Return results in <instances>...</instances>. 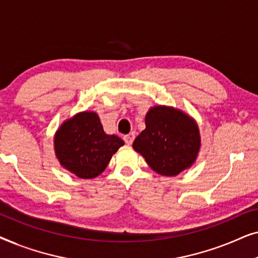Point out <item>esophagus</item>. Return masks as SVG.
<instances>
[{
  "label": "esophagus",
  "instance_id": "1",
  "mask_svg": "<svg viewBox=\"0 0 258 258\" xmlns=\"http://www.w3.org/2000/svg\"><path fill=\"white\" fill-rule=\"evenodd\" d=\"M123 140H124V142L126 144H132L134 142V140H135V133H130L128 135L123 136Z\"/></svg>",
  "mask_w": 258,
  "mask_h": 258
}]
</instances>
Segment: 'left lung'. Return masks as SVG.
<instances>
[{
    "instance_id": "left-lung-1",
    "label": "left lung",
    "mask_w": 258,
    "mask_h": 258,
    "mask_svg": "<svg viewBox=\"0 0 258 258\" xmlns=\"http://www.w3.org/2000/svg\"><path fill=\"white\" fill-rule=\"evenodd\" d=\"M200 146L196 122L181 110L162 105L148 111L146 129L133 143L149 167L163 176H176L191 167Z\"/></svg>"
}]
</instances>
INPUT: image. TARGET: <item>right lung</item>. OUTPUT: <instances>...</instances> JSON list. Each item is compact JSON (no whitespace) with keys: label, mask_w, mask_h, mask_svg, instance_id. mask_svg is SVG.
<instances>
[{"label":"right lung","mask_w":258,"mask_h":258,"mask_svg":"<svg viewBox=\"0 0 258 258\" xmlns=\"http://www.w3.org/2000/svg\"><path fill=\"white\" fill-rule=\"evenodd\" d=\"M59 163L81 178H94L104 171L112 155L124 142L107 135L96 112H80L61 125L55 135Z\"/></svg>","instance_id":"obj_1"}]
</instances>
